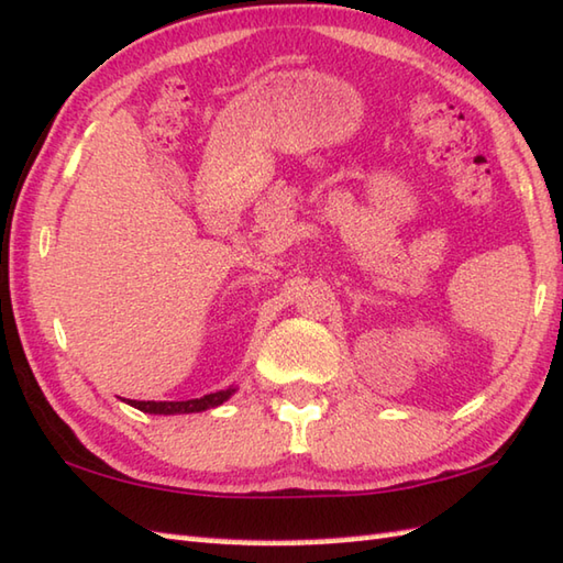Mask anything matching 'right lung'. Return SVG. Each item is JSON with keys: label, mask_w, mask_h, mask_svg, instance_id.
<instances>
[{"label": "right lung", "mask_w": 563, "mask_h": 563, "mask_svg": "<svg viewBox=\"0 0 563 563\" xmlns=\"http://www.w3.org/2000/svg\"><path fill=\"white\" fill-rule=\"evenodd\" d=\"M233 391H236V388H227V391L207 394L201 398H189V401H128V404L140 408V411H145V413H159V416L199 413V411H207V408H217L223 401H229Z\"/></svg>", "instance_id": "obj_1"}]
</instances>
